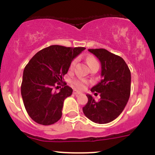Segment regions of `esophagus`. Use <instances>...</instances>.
Listing matches in <instances>:
<instances>
[{
	"label": "esophagus",
	"instance_id": "esophagus-1",
	"mask_svg": "<svg viewBox=\"0 0 155 155\" xmlns=\"http://www.w3.org/2000/svg\"><path fill=\"white\" fill-rule=\"evenodd\" d=\"M73 94H74L75 95H79V94H81L80 92L78 91H76V90H73Z\"/></svg>",
	"mask_w": 155,
	"mask_h": 155
}]
</instances>
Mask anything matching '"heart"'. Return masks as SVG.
<instances>
[{"instance_id":"1","label":"heart","mask_w":155,"mask_h":155,"mask_svg":"<svg viewBox=\"0 0 155 155\" xmlns=\"http://www.w3.org/2000/svg\"><path fill=\"white\" fill-rule=\"evenodd\" d=\"M86 61L87 64H88V66H91V65H92L94 63H97V61L96 60V58L91 55L87 56L86 58ZM76 63V59H74V60L71 62V64H70V69H73L74 68ZM87 84V81L85 80V79H75V80L73 81V86L76 87V89H79V90H84V89L86 87Z\"/></svg>"}]
</instances>
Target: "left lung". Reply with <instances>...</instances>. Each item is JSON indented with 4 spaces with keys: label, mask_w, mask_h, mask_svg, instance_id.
Instances as JSON below:
<instances>
[{
    "label": "left lung",
    "mask_w": 155,
    "mask_h": 155,
    "mask_svg": "<svg viewBox=\"0 0 155 155\" xmlns=\"http://www.w3.org/2000/svg\"><path fill=\"white\" fill-rule=\"evenodd\" d=\"M101 63L103 79L91 89L101 93V99L94 101L87 94V103L82 108L88 119L98 124L111 122L119 116L130 94V71L124 59L105 48L88 49Z\"/></svg>",
    "instance_id": "left-lung-1"
}]
</instances>
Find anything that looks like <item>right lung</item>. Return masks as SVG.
I'll return each instance as SVG.
<instances>
[{
  "mask_svg": "<svg viewBox=\"0 0 155 155\" xmlns=\"http://www.w3.org/2000/svg\"><path fill=\"white\" fill-rule=\"evenodd\" d=\"M85 48L65 47L54 45L39 51L33 56L23 72L21 94L25 107L31 119L37 124L50 125L62 115L64 101L73 89L65 82L71 61ZM63 84L60 91L56 85Z\"/></svg>",
  "mask_w": 155,
  "mask_h": 155,
  "instance_id": "1",
  "label": "right lung"
}]
</instances>
